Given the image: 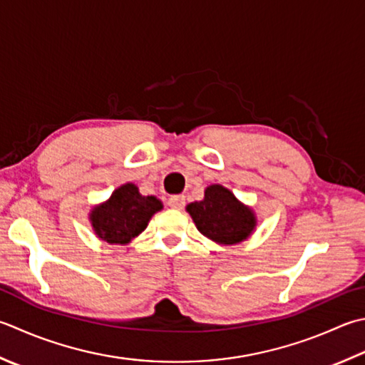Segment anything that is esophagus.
<instances>
[{"instance_id":"obj_1","label":"esophagus","mask_w":365,"mask_h":365,"mask_svg":"<svg viewBox=\"0 0 365 365\" xmlns=\"http://www.w3.org/2000/svg\"><path fill=\"white\" fill-rule=\"evenodd\" d=\"M168 204H169L170 209L180 210V209H183V205H185V196H183V195H174V196H170Z\"/></svg>"}]
</instances>
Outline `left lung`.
Listing matches in <instances>:
<instances>
[{
	"instance_id": "1",
	"label": "left lung",
	"mask_w": 365,
	"mask_h": 365,
	"mask_svg": "<svg viewBox=\"0 0 365 365\" xmlns=\"http://www.w3.org/2000/svg\"><path fill=\"white\" fill-rule=\"evenodd\" d=\"M197 231L218 245H237L256 230L258 220L250 205L240 202L231 190L213 183L204 191L202 201L187 205Z\"/></svg>"
}]
</instances>
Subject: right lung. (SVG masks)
Returning <instances> with one entry per match:
<instances>
[{
	"label": "right lung",
	"mask_w": 365,
	"mask_h": 365,
	"mask_svg": "<svg viewBox=\"0 0 365 365\" xmlns=\"http://www.w3.org/2000/svg\"><path fill=\"white\" fill-rule=\"evenodd\" d=\"M163 202L156 196H142L134 183L113 190L107 201L95 205L88 220L96 237L112 245H126L148 226Z\"/></svg>",
	"instance_id": "right-lung-1"
}]
</instances>
